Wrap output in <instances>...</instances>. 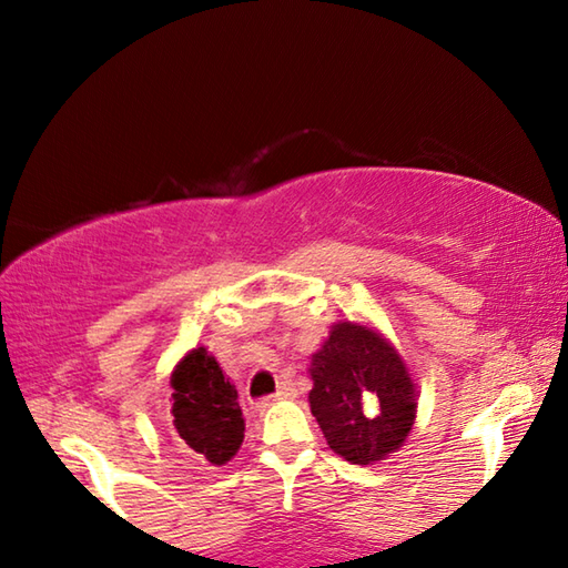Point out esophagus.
<instances>
[{
    "label": "esophagus",
    "mask_w": 568,
    "mask_h": 568,
    "mask_svg": "<svg viewBox=\"0 0 568 568\" xmlns=\"http://www.w3.org/2000/svg\"><path fill=\"white\" fill-rule=\"evenodd\" d=\"M291 397H297V388L293 381H283L281 385H277L275 390V400H291Z\"/></svg>",
    "instance_id": "34e87169"
}]
</instances>
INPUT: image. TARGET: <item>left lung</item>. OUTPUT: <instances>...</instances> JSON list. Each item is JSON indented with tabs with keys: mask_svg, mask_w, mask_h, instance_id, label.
<instances>
[{
	"mask_svg": "<svg viewBox=\"0 0 568 568\" xmlns=\"http://www.w3.org/2000/svg\"><path fill=\"white\" fill-rule=\"evenodd\" d=\"M310 409L334 454L366 466L400 449L417 390L403 356L366 324H334L310 364Z\"/></svg>",
	"mask_w": 568,
	"mask_h": 568,
	"instance_id": "obj_1",
	"label": "left lung"
}]
</instances>
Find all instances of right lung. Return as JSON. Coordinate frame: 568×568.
<instances>
[{
	"label": "right lung",
	"mask_w": 568,
	"mask_h": 568,
	"mask_svg": "<svg viewBox=\"0 0 568 568\" xmlns=\"http://www.w3.org/2000/svg\"><path fill=\"white\" fill-rule=\"evenodd\" d=\"M173 425L180 446L202 464L222 466L244 442L239 393L207 348H192L171 376Z\"/></svg>",
	"instance_id": "add662e5"
}]
</instances>
